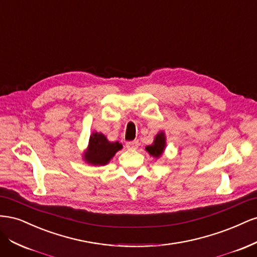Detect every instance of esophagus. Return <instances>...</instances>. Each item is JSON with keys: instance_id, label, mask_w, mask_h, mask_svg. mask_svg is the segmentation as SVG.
Masks as SVG:
<instances>
[{"instance_id": "esophagus-1", "label": "esophagus", "mask_w": 257, "mask_h": 257, "mask_svg": "<svg viewBox=\"0 0 257 257\" xmlns=\"http://www.w3.org/2000/svg\"><path fill=\"white\" fill-rule=\"evenodd\" d=\"M138 146H139L138 141H133V142H127L126 143V148H127V149H130V150L137 149Z\"/></svg>"}]
</instances>
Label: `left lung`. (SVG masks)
Instances as JSON below:
<instances>
[{"label":"left lung","mask_w":257,"mask_h":257,"mask_svg":"<svg viewBox=\"0 0 257 257\" xmlns=\"http://www.w3.org/2000/svg\"><path fill=\"white\" fill-rule=\"evenodd\" d=\"M164 148H165V135H164V133H162L161 132L160 134L155 136L153 145L148 146L146 149L152 155V157L159 158V157H161L163 151H164Z\"/></svg>","instance_id":"left-lung-1"}]
</instances>
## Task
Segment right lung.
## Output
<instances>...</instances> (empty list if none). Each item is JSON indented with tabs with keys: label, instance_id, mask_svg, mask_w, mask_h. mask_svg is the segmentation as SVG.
<instances>
[{
	"label": "right lung",
	"instance_id": "right-lung-1",
	"mask_svg": "<svg viewBox=\"0 0 257 257\" xmlns=\"http://www.w3.org/2000/svg\"><path fill=\"white\" fill-rule=\"evenodd\" d=\"M122 145L110 143L100 133H94L90 137L89 149L84 154V160L93 165H105L120 150Z\"/></svg>",
	"mask_w": 257,
	"mask_h": 257
}]
</instances>
